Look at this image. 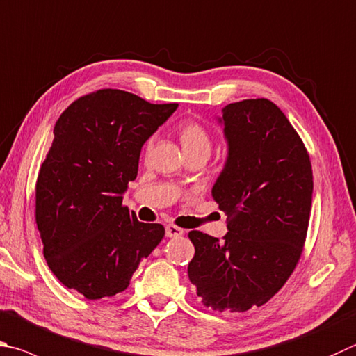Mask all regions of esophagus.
<instances>
[{"label": "esophagus", "mask_w": 356, "mask_h": 356, "mask_svg": "<svg viewBox=\"0 0 356 356\" xmlns=\"http://www.w3.org/2000/svg\"><path fill=\"white\" fill-rule=\"evenodd\" d=\"M184 235V229L177 227V225H166V236L170 238H177V236H182Z\"/></svg>", "instance_id": "obj_1"}]
</instances>
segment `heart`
I'll list each match as a JSON object with an SVG mask.
<instances>
[{"label":"heart","instance_id":"obj_1","mask_svg":"<svg viewBox=\"0 0 356 356\" xmlns=\"http://www.w3.org/2000/svg\"><path fill=\"white\" fill-rule=\"evenodd\" d=\"M176 135L186 157L195 156V154H205V156L210 154L211 137L205 126L200 124L199 121L191 118L179 121Z\"/></svg>","mask_w":356,"mask_h":356}]
</instances>
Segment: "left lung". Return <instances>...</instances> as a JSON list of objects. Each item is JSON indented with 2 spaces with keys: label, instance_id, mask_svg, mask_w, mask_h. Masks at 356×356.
Instances as JSON below:
<instances>
[{
  "label": "left lung",
  "instance_id": "1",
  "mask_svg": "<svg viewBox=\"0 0 356 356\" xmlns=\"http://www.w3.org/2000/svg\"><path fill=\"white\" fill-rule=\"evenodd\" d=\"M229 159L211 195L229 234L191 230L188 277L200 302L243 313L274 297L293 274L307 240L313 170L299 134L273 101L232 102L222 111Z\"/></svg>",
  "mask_w": 356,
  "mask_h": 356
}]
</instances>
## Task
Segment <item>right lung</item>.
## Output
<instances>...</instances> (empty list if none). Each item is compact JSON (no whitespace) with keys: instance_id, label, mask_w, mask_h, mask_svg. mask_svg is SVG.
<instances>
[{"instance_id":"right-lung-1","label":"right lung","mask_w":356,"mask_h":356,"mask_svg":"<svg viewBox=\"0 0 356 356\" xmlns=\"http://www.w3.org/2000/svg\"><path fill=\"white\" fill-rule=\"evenodd\" d=\"M176 108L101 88L56 121L35 182V222L49 269L86 299L124 291L163 240V225L140 222L121 195L137 177L141 146Z\"/></svg>"}]
</instances>
